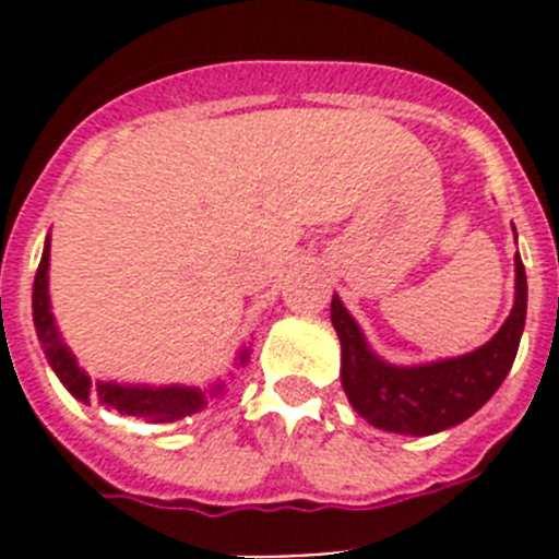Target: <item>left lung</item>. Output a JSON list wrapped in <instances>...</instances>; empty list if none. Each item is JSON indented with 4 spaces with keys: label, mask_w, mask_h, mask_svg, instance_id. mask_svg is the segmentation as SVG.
<instances>
[{
    "label": "left lung",
    "mask_w": 559,
    "mask_h": 559,
    "mask_svg": "<svg viewBox=\"0 0 559 559\" xmlns=\"http://www.w3.org/2000/svg\"><path fill=\"white\" fill-rule=\"evenodd\" d=\"M330 319L341 338V386L355 412L383 431L428 437L473 417L510 374L526 322V271L515 254L512 313L484 347L459 358L394 367L369 349L338 296L330 302Z\"/></svg>",
    "instance_id": "8db88e82"
}]
</instances>
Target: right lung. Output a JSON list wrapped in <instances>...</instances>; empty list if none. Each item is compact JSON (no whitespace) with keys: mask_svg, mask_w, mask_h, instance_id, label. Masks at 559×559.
<instances>
[{"mask_svg":"<svg viewBox=\"0 0 559 559\" xmlns=\"http://www.w3.org/2000/svg\"><path fill=\"white\" fill-rule=\"evenodd\" d=\"M47 271H49V237L44 243L41 263L36 271V283H33V322H36L38 341H41L44 355H47L49 367L56 369L63 386L72 392L81 403H100L103 408L122 414V417L147 419V423H176L190 414H199L206 408L215 394H221V383L212 389L199 386H122V383H103L92 380L81 367H78L75 355L61 341V333L56 328V316L49 310V288H47ZM249 360V349H240V364Z\"/></svg>","mask_w":559,"mask_h":559,"instance_id":"1","label":"right lung"}]
</instances>
